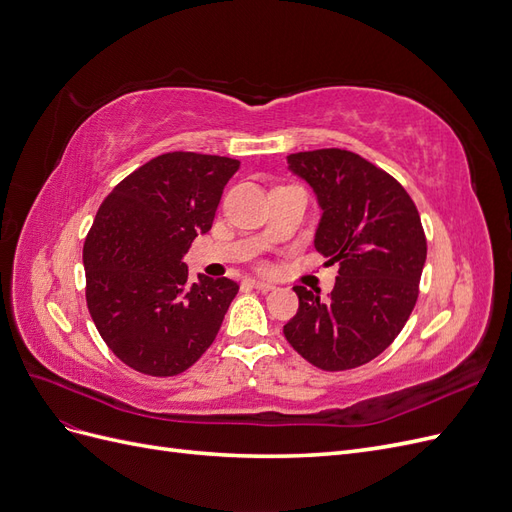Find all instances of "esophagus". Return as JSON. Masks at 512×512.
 I'll return each mask as SVG.
<instances>
[{
    "instance_id": "obj_1",
    "label": "esophagus",
    "mask_w": 512,
    "mask_h": 512,
    "mask_svg": "<svg viewBox=\"0 0 512 512\" xmlns=\"http://www.w3.org/2000/svg\"><path fill=\"white\" fill-rule=\"evenodd\" d=\"M247 284H250V286H252V288H256V290H260V292H269V290H273V288H275L273 284H269V282H260V280H250Z\"/></svg>"
}]
</instances>
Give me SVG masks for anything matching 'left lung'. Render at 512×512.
Here are the masks:
<instances>
[{
	"label": "left lung",
	"instance_id": "1",
	"mask_svg": "<svg viewBox=\"0 0 512 512\" xmlns=\"http://www.w3.org/2000/svg\"><path fill=\"white\" fill-rule=\"evenodd\" d=\"M288 168L312 185L322 209L314 245L339 275L327 301L294 286L299 309L284 335L324 371L361 367L393 344L416 305L427 258L421 215L404 185L352 151L290 153Z\"/></svg>",
	"mask_w": 512,
	"mask_h": 512
}]
</instances>
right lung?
I'll return each mask as SVG.
<instances>
[{
    "label": "right lung",
    "mask_w": 512,
    "mask_h": 512,
    "mask_svg": "<svg viewBox=\"0 0 512 512\" xmlns=\"http://www.w3.org/2000/svg\"><path fill=\"white\" fill-rule=\"evenodd\" d=\"M239 160L173 151L136 168L104 198L83 245L85 297L106 346L147 376L192 367L239 292L228 277L188 284L181 260L211 230Z\"/></svg>",
    "instance_id": "obj_1"
}]
</instances>
